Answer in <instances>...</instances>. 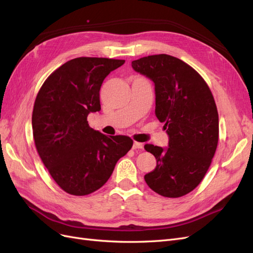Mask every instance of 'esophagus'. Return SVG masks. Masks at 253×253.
Returning a JSON list of instances; mask_svg holds the SVG:
<instances>
[{"label": "esophagus", "mask_w": 253, "mask_h": 253, "mask_svg": "<svg viewBox=\"0 0 253 253\" xmlns=\"http://www.w3.org/2000/svg\"><path fill=\"white\" fill-rule=\"evenodd\" d=\"M143 146H144V145H143L142 143H139V142L134 141V142H133V145H132V148H133V149H136V148H138V149H142Z\"/></svg>", "instance_id": "34e87169"}]
</instances>
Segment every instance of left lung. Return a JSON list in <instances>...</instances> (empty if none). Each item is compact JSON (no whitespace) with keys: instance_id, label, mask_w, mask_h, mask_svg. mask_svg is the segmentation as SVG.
I'll return each instance as SVG.
<instances>
[{"instance_id":"left-lung-1","label":"left lung","mask_w":253,"mask_h":253,"mask_svg":"<svg viewBox=\"0 0 253 253\" xmlns=\"http://www.w3.org/2000/svg\"><path fill=\"white\" fill-rule=\"evenodd\" d=\"M131 66L155 83V113L169 136L167 149L145 144L157 165L144 179L161 196H184L203 181L217 148L218 112L212 92L196 70L170 55L143 57Z\"/></svg>"}]
</instances>
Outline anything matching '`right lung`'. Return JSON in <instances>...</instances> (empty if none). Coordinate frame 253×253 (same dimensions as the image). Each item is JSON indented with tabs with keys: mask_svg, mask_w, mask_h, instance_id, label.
I'll list each match as a JSON object with an SVG mask.
<instances>
[{
	"mask_svg": "<svg viewBox=\"0 0 253 253\" xmlns=\"http://www.w3.org/2000/svg\"><path fill=\"white\" fill-rule=\"evenodd\" d=\"M125 60L78 57L50 74L40 88L33 109L36 149L61 190L84 196L110 178L119 159L132 147L126 135L92 129L86 118L100 110L99 90L111 71Z\"/></svg>",
	"mask_w": 253,
	"mask_h": 253,
	"instance_id": "add662e5",
	"label": "right lung"
}]
</instances>
